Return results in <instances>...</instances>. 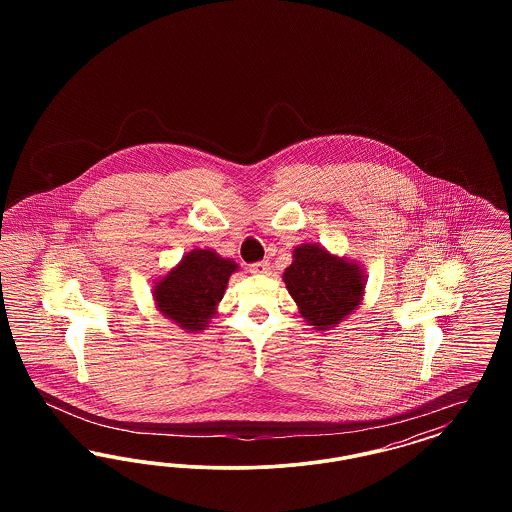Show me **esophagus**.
<instances>
[{
    "instance_id": "obj_1",
    "label": "esophagus",
    "mask_w": 512,
    "mask_h": 512,
    "mask_svg": "<svg viewBox=\"0 0 512 512\" xmlns=\"http://www.w3.org/2000/svg\"><path fill=\"white\" fill-rule=\"evenodd\" d=\"M268 270H270V267H268V263H265V261H261V263H253V265L249 267V272H251V274H255V276L268 274Z\"/></svg>"
}]
</instances>
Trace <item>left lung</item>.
Returning a JSON list of instances; mask_svg holds the SVG:
<instances>
[{
  "mask_svg": "<svg viewBox=\"0 0 512 512\" xmlns=\"http://www.w3.org/2000/svg\"><path fill=\"white\" fill-rule=\"evenodd\" d=\"M282 280L301 318L318 332L332 330L353 315L365 297V268L322 245H297Z\"/></svg>",
  "mask_w": 512,
  "mask_h": 512,
  "instance_id": "obj_1",
  "label": "left lung"
}]
</instances>
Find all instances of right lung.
I'll return each instance as SVG.
<instances>
[{
  "label": "right lung",
  "instance_id": "obj_1",
  "mask_svg": "<svg viewBox=\"0 0 512 512\" xmlns=\"http://www.w3.org/2000/svg\"><path fill=\"white\" fill-rule=\"evenodd\" d=\"M238 263L215 249L195 247L178 265L153 280L155 309L188 334H197L219 315V303Z\"/></svg>",
  "mask_w": 512,
  "mask_h": 512
}]
</instances>
